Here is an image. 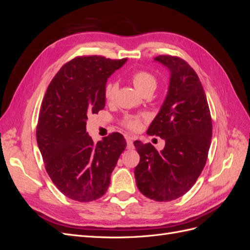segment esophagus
<instances>
[{"label":"esophagus","mask_w":250,"mask_h":250,"mask_svg":"<svg viewBox=\"0 0 250 250\" xmlns=\"http://www.w3.org/2000/svg\"><path fill=\"white\" fill-rule=\"evenodd\" d=\"M126 142H127V149H129V150L134 149L133 142H132V139L130 137H126Z\"/></svg>","instance_id":"esophagus-1"}]
</instances>
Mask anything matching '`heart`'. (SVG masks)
Segmentation results:
<instances>
[{
    "mask_svg": "<svg viewBox=\"0 0 250 250\" xmlns=\"http://www.w3.org/2000/svg\"><path fill=\"white\" fill-rule=\"evenodd\" d=\"M130 80L134 87L137 88L141 94L146 92L148 89H154L156 86V80L152 74L147 71H135L130 75ZM117 92V85L115 82H108L104 86V98L107 102H111L115 99ZM122 125L127 129L138 130L141 126V119L134 116H127L123 119Z\"/></svg>",
    "mask_w": 250,
    "mask_h": 250,
    "instance_id": "obj_1",
    "label": "heart"
}]
</instances>
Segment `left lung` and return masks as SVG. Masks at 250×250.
Returning a JSON list of instances; mask_svg holds the SVG:
<instances>
[{
  "mask_svg": "<svg viewBox=\"0 0 250 250\" xmlns=\"http://www.w3.org/2000/svg\"><path fill=\"white\" fill-rule=\"evenodd\" d=\"M171 72L168 95L147 133L165 140L157 151L150 143L133 144L140 154L134 169L140 192L155 201H171L194 186L206 166L213 124L198 75L177 56L154 58Z\"/></svg>",
  "mask_w": 250,
  "mask_h": 250,
  "instance_id": "8db88e82",
  "label": "left lung"
}]
</instances>
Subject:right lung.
Segmentation results:
<instances>
[{
	"label": "right lung",
	"mask_w": 250,
	"mask_h": 250,
	"mask_svg": "<svg viewBox=\"0 0 250 250\" xmlns=\"http://www.w3.org/2000/svg\"><path fill=\"white\" fill-rule=\"evenodd\" d=\"M127 58L77 56L52 79L36 127L37 145L53 184L67 198L89 202L102 197L127 144L112 132L94 144L86 120L105 106L107 78Z\"/></svg>",
	"instance_id": "add662e5"
}]
</instances>
